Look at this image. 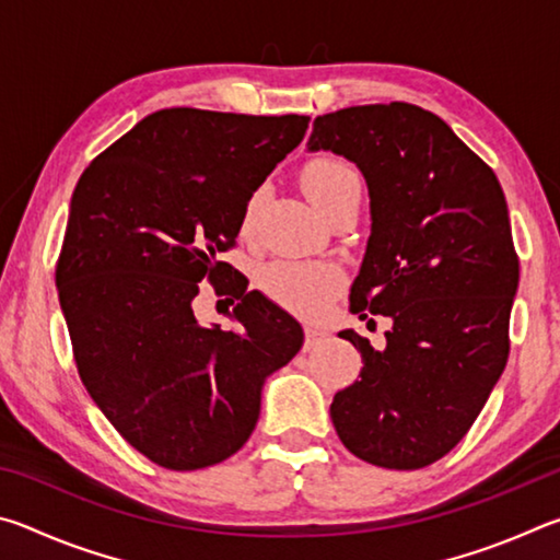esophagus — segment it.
Instances as JSON below:
<instances>
[{"label": "esophagus", "mask_w": 560, "mask_h": 560, "mask_svg": "<svg viewBox=\"0 0 560 560\" xmlns=\"http://www.w3.org/2000/svg\"><path fill=\"white\" fill-rule=\"evenodd\" d=\"M303 334H306V343H303V348H306V350L316 348L318 343H324V340H326L324 330H318V328H314V326H306V330H303Z\"/></svg>", "instance_id": "esophagus-1"}]
</instances>
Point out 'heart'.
<instances>
[{
	"mask_svg": "<svg viewBox=\"0 0 560 560\" xmlns=\"http://www.w3.org/2000/svg\"><path fill=\"white\" fill-rule=\"evenodd\" d=\"M301 185L306 189L308 200L314 202L320 212L328 214L338 202H343L350 192L360 189L358 170L340 158H316L303 167ZM261 207V189L249 195L244 207V232L254 224ZM261 291L279 303L291 314L303 318H316L328 308V303L343 283L340 271L328 267V264H311V261H271L259 277Z\"/></svg>",
	"mask_w": 560,
	"mask_h": 560,
	"instance_id": "1",
	"label": "heart"
}]
</instances>
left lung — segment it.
Listing matches in <instances>:
<instances>
[{
	"mask_svg": "<svg viewBox=\"0 0 560 560\" xmlns=\"http://www.w3.org/2000/svg\"><path fill=\"white\" fill-rule=\"evenodd\" d=\"M308 148L365 175L373 226L350 311L393 318L383 350L340 334L363 371L330 420L355 457L422 469L457 447L506 368L518 257L504 189L447 122L402 101L318 116Z\"/></svg>",
	"mask_w": 560,
	"mask_h": 560,
	"instance_id": "obj_1",
	"label": "left lung"
}]
</instances>
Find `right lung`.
<instances>
[{"label": "right lung", "instance_id": "1", "mask_svg": "<svg viewBox=\"0 0 560 560\" xmlns=\"http://www.w3.org/2000/svg\"><path fill=\"white\" fill-rule=\"evenodd\" d=\"M308 120L150 113L73 189L56 287L75 368L120 438L160 467L192 471L232 457L259 420L264 377L301 350L296 320L217 257ZM205 278L241 301L240 329L196 324L191 299Z\"/></svg>", "mask_w": 560, "mask_h": 560}]
</instances>
